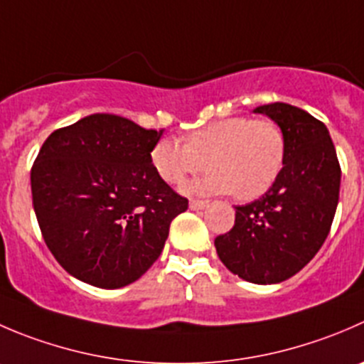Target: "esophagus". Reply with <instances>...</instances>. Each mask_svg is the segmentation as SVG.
I'll return each instance as SVG.
<instances>
[{"instance_id":"1","label":"esophagus","mask_w":364,"mask_h":364,"mask_svg":"<svg viewBox=\"0 0 364 364\" xmlns=\"http://www.w3.org/2000/svg\"><path fill=\"white\" fill-rule=\"evenodd\" d=\"M208 206V200L203 199H190V210H203V208Z\"/></svg>"}]
</instances>
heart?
<instances>
[{"mask_svg": "<svg viewBox=\"0 0 364 364\" xmlns=\"http://www.w3.org/2000/svg\"><path fill=\"white\" fill-rule=\"evenodd\" d=\"M287 156V140L276 121L267 117H228L213 121L186 136V142L158 140L151 164L164 181L183 185L211 168L190 190L228 193L240 200L263 196L279 178Z\"/></svg>", "mask_w": 364, "mask_h": 364, "instance_id": "1", "label": "heart"}]
</instances>
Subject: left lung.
I'll return each instance as SVG.
<instances>
[{"mask_svg":"<svg viewBox=\"0 0 364 364\" xmlns=\"http://www.w3.org/2000/svg\"><path fill=\"white\" fill-rule=\"evenodd\" d=\"M254 112L283 129V171L263 197L236 206L235 225L215 238V247L232 274L274 284L295 276L326 242L340 199L341 167L326 124L311 114L287 103Z\"/></svg>","mask_w":364,"mask_h":364,"instance_id":"left-lung-1","label":"left lung"}]
</instances>
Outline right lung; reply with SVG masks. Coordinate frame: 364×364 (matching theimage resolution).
I'll return each mask as SVG.
<instances>
[{
    "instance_id": "right-lung-1",
    "label": "right lung",
    "mask_w": 364,
    "mask_h": 364,
    "mask_svg": "<svg viewBox=\"0 0 364 364\" xmlns=\"http://www.w3.org/2000/svg\"><path fill=\"white\" fill-rule=\"evenodd\" d=\"M161 129L94 114L55 129L31 167L38 228L55 259L83 283L121 288L158 259L188 199L154 171Z\"/></svg>"
}]
</instances>
